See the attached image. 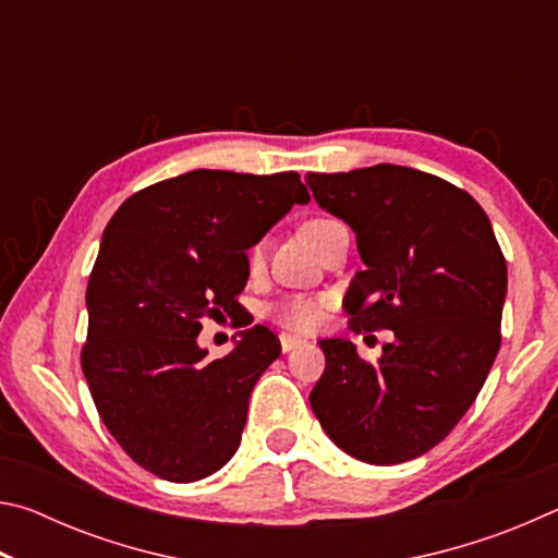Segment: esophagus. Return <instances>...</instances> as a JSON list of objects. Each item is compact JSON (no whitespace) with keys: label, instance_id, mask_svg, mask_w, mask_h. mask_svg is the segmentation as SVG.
<instances>
[{"label":"esophagus","instance_id":"obj_1","mask_svg":"<svg viewBox=\"0 0 558 558\" xmlns=\"http://www.w3.org/2000/svg\"><path fill=\"white\" fill-rule=\"evenodd\" d=\"M300 344H305V339H302V337L288 335V332L280 335V349H282V352H292V349L300 347Z\"/></svg>","mask_w":558,"mask_h":558}]
</instances>
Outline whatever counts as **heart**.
<instances>
[{
    "label": "heart",
    "mask_w": 558,
    "mask_h": 558,
    "mask_svg": "<svg viewBox=\"0 0 558 558\" xmlns=\"http://www.w3.org/2000/svg\"><path fill=\"white\" fill-rule=\"evenodd\" d=\"M337 219H329V216H313L302 223V233L307 235L310 243H317L323 239V233L337 226ZM251 263L260 258V243L253 245L248 251ZM329 305L327 298H310V295H288L278 300L276 305L270 307V317L288 329H298V332H310L325 319V310Z\"/></svg>",
    "instance_id": "1"
}]
</instances>
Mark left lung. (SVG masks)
Segmentation results:
<instances>
[{
	"instance_id": "left-lung-1",
	"label": "left lung",
	"mask_w": 558,
	"mask_h": 558,
	"mask_svg": "<svg viewBox=\"0 0 558 558\" xmlns=\"http://www.w3.org/2000/svg\"><path fill=\"white\" fill-rule=\"evenodd\" d=\"M315 202L356 233L364 260L344 295L354 332L391 329L379 362L349 339H323L310 403L356 460L396 465L428 452L477 399L502 342L507 260L465 189L376 165L307 174Z\"/></svg>"
}]
</instances>
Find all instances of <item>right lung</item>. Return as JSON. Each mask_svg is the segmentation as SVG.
I'll use <instances>...</instances> for the list:
<instances>
[{
  "mask_svg": "<svg viewBox=\"0 0 558 558\" xmlns=\"http://www.w3.org/2000/svg\"><path fill=\"white\" fill-rule=\"evenodd\" d=\"M307 202L298 172L194 169L140 189L106 226L81 366L102 423L140 468L194 483L239 450L251 391L280 342L256 325L206 362L196 337L204 317L241 307L245 251Z\"/></svg>",
  "mask_w": 558,
  "mask_h": 558,
  "instance_id": "obj_1",
  "label": "right lung"
}]
</instances>
